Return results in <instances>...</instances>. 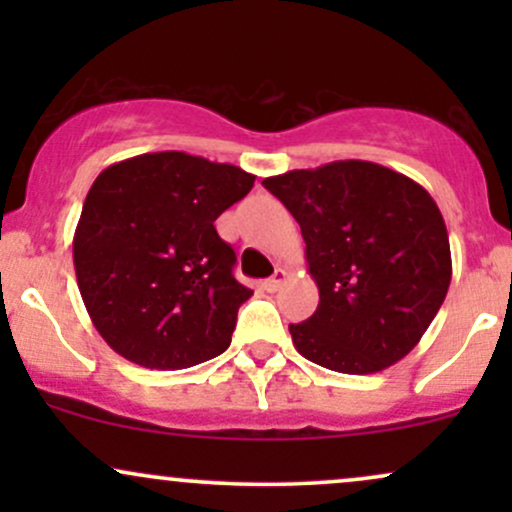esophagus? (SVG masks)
I'll list each match as a JSON object with an SVG mask.
<instances>
[{
  "mask_svg": "<svg viewBox=\"0 0 512 512\" xmlns=\"http://www.w3.org/2000/svg\"><path fill=\"white\" fill-rule=\"evenodd\" d=\"M284 281H286V272H284V269H276V272L269 276V279H264V289H267L269 293H274V291L281 289V284H284Z\"/></svg>",
  "mask_w": 512,
  "mask_h": 512,
  "instance_id": "1",
  "label": "esophagus"
}]
</instances>
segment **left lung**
Returning a JSON list of instances; mask_svg holds the SVG:
<instances>
[{"label":"left lung","mask_w":512,"mask_h":512,"mask_svg":"<svg viewBox=\"0 0 512 512\" xmlns=\"http://www.w3.org/2000/svg\"><path fill=\"white\" fill-rule=\"evenodd\" d=\"M262 185L305 240L317 310L289 325L298 354L349 375L378 373L419 344L448 293L450 240L419 182L370 161L289 170Z\"/></svg>","instance_id":"1"}]
</instances>
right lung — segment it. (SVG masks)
Instances as JSON below:
<instances>
[{"mask_svg":"<svg viewBox=\"0 0 512 512\" xmlns=\"http://www.w3.org/2000/svg\"><path fill=\"white\" fill-rule=\"evenodd\" d=\"M255 175L185 151L113 163L93 180L74 233V269L93 327L144 368L180 370L223 354L252 296L214 221Z\"/></svg>","mask_w":512,"mask_h":512,"instance_id":"obj_1","label":"right lung"}]
</instances>
